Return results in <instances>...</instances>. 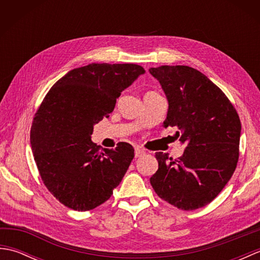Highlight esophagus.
<instances>
[{
  "label": "esophagus",
  "instance_id": "1",
  "mask_svg": "<svg viewBox=\"0 0 260 260\" xmlns=\"http://www.w3.org/2000/svg\"><path fill=\"white\" fill-rule=\"evenodd\" d=\"M145 154V151L142 150L140 147H136L135 148V157H141Z\"/></svg>",
  "mask_w": 260,
  "mask_h": 260
}]
</instances>
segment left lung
Segmentation results:
<instances>
[{
    "instance_id": "1",
    "label": "left lung",
    "mask_w": 260,
    "mask_h": 260,
    "mask_svg": "<svg viewBox=\"0 0 260 260\" xmlns=\"http://www.w3.org/2000/svg\"><path fill=\"white\" fill-rule=\"evenodd\" d=\"M167 96L163 127H176L185 144L178 159L158 152L150 179L156 194L181 210L207 206L233 176L239 157L241 124L227 96L197 69L187 66L150 68Z\"/></svg>"
}]
</instances>
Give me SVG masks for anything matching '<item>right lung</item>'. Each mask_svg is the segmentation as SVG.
I'll return each instance as SVG.
<instances>
[{"label": "right lung", "instance_id": "obj_1", "mask_svg": "<svg viewBox=\"0 0 260 260\" xmlns=\"http://www.w3.org/2000/svg\"><path fill=\"white\" fill-rule=\"evenodd\" d=\"M144 74L134 63H90L70 70L43 99L32 123L31 147L43 183L66 207L95 209L123 180L133 146L121 142L103 151L91 134L121 91Z\"/></svg>", "mask_w": 260, "mask_h": 260}]
</instances>
